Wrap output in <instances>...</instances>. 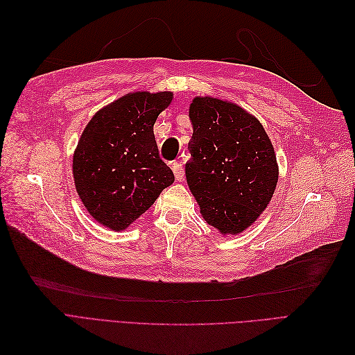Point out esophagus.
Masks as SVG:
<instances>
[{"instance_id": "esophagus-1", "label": "esophagus", "mask_w": 355, "mask_h": 355, "mask_svg": "<svg viewBox=\"0 0 355 355\" xmlns=\"http://www.w3.org/2000/svg\"><path fill=\"white\" fill-rule=\"evenodd\" d=\"M171 170H173L175 178H176L178 182L184 180L185 173H184V168H182V164H180V163H173V164H171Z\"/></svg>"}]
</instances>
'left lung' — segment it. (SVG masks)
Here are the masks:
<instances>
[{
  "mask_svg": "<svg viewBox=\"0 0 355 355\" xmlns=\"http://www.w3.org/2000/svg\"><path fill=\"white\" fill-rule=\"evenodd\" d=\"M185 176L202 219L223 235L245 231L270 204L278 182L271 139L240 105L197 96Z\"/></svg>",
  "mask_w": 355,
  "mask_h": 355,
  "instance_id": "1",
  "label": "left lung"
}]
</instances>
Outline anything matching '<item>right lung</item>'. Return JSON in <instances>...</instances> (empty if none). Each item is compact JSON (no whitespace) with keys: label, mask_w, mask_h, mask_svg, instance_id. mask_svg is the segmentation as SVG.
<instances>
[{"label":"right lung","mask_w":355,"mask_h":355,"mask_svg":"<svg viewBox=\"0 0 355 355\" xmlns=\"http://www.w3.org/2000/svg\"><path fill=\"white\" fill-rule=\"evenodd\" d=\"M171 101V92L127 93L96 112L81 133L72 158L75 189L103 227L127 230L175 182L154 136Z\"/></svg>","instance_id":"obj_1"}]
</instances>
